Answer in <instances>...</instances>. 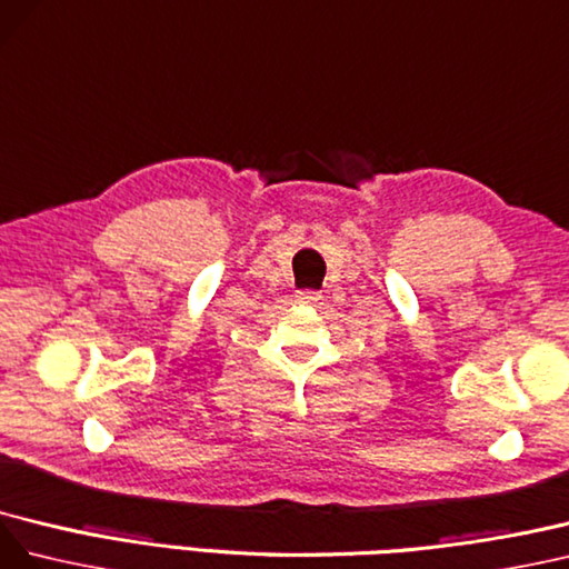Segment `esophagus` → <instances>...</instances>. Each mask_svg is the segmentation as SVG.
<instances>
[{
  "label": "esophagus",
  "mask_w": 569,
  "mask_h": 569,
  "mask_svg": "<svg viewBox=\"0 0 569 569\" xmlns=\"http://www.w3.org/2000/svg\"><path fill=\"white\" fill-rule=\"evenodd\" d=\"M298 300L300 302H319L321 300V293H317V290H298Z\"/></svg>",
  "instance_id": "obj_1"
}]
</instances>
